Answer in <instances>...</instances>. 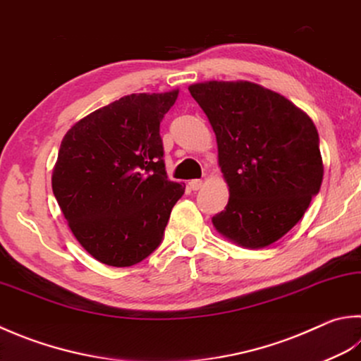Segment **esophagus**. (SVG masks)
<instances>
[{"label":"esophagus","instance_id":"esophagus-1","mask_svg":"<svg viewBox=\"0 0 361 361\" xmlns=\"http://www.w3.org/2000/svg\"><path fill=\"white\" fill-rule=\"evenodd\" d=\"M188 187L192 188V190H200V188L202 187V180H200V179L190 180V182H188Z\"/></svg>","mask_w":361,"mask_h":361}]
</instances>
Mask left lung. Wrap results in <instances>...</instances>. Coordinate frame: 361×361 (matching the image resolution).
<instances>
[{
  "mask_svg": "<svg viewBox=\"0 0 361 361\" xmlns=\"http://www.w3.org/2000/svg\"><path fill=\"white\" fill-rule=\"evenodd\" d=\"M206 113L229 188L228 206L212 223L245 248L280 240L319 193L324 163L314 122L281 94L251 81L188 86Z\"/></svg>",
  "mask_w": 361,
  "mask_h": 361,
  "instance_id": "left-lung-1",
  "label": "left lung"
}]
</instances>
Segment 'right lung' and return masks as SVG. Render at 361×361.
<instances>
[{
  "mask_svg": "<svg viewBox=\"0 0 361 361\" xmlns=\"http://www.w3.org/2000/svg\"><path fill=\"white\" fill-rule=\"evenodd\" d=\"M179 90L130 94L67 130L51 174L64 219L102 264L130 267L159 247L185 183L168 180L160 122Z\"/></svg>",
  "mask_w": 361,
  "mask_h": 361,
  "instance_id": "add662e5",
  "label": "right lung"
}]
</instances>
